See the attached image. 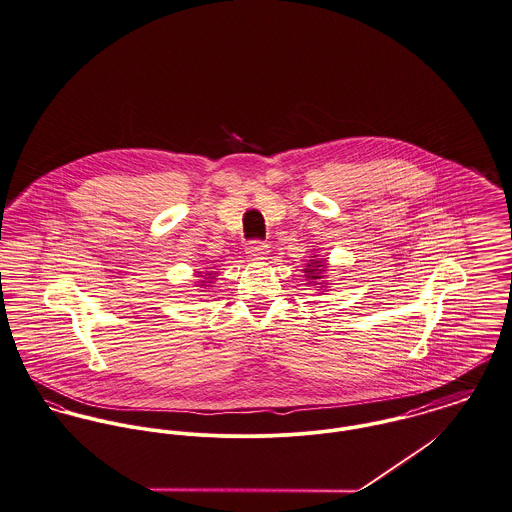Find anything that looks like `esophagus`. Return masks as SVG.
<instances>
[{
	"label": "esophagus",
	"mask_w": 512,
	"mask_h": 512,
	"mask_svg": "<svg viewBox=\"0 0 512 512\" xmlns=\"http://www.w3.org/2000/svg\"><path fill=\"white\" fill-rule=\"evenodd\" d=\"M246 252H248V256H250V258H254V260H262V258H266V256H268L270 246H268L266 242L254 240V242H250V244H248Z\"/></svg>",
	"instance_id": "34e87169"
}]
</instances>
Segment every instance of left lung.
Listing matches in <instances>:
<instances>
[{"instance_id": "left-lung-1", "label": "left lung", "mask_w": 512, "mask_h": 512, "mask_svg": "<svg viewBox=\"0 0 512 512\" xmlns=\"http://www.w3.org/2000/svg\"><path fill=\"white\" fill-rule=\"evenodd\" d=\"M326 268H328L326 258H321L319 254H313L311 260L303 268V274L309 281V285H315V287L326 291V287L330 285V283H326ZM325 291H321V293H325Z\"/></svg>"}]
</instances>
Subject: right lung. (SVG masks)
Segmentation results:
<instances>
[{
	"instance_id": "1",
	"label": "right lung",
	"mask_w": 512,
	"mask_h": 512,
	"mask_svg": "<svg viewBox=\"0 0 512 512\" xmlns=\"http://www.w3.org/2000/svg\"><path fill=\"white\" fill-rule=\"evenodd\" d=\"M195 278L197 281V287H201V291L203 289H209V287H213V281L217 279V274H213V272H207V274H201V272H195Z\"/></svg>"
}]
</instances>
